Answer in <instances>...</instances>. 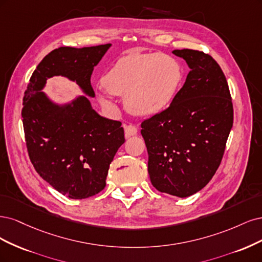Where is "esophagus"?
Returning a JSON list of instances; mask_svg holds the SVG:
<instances>
[{"label": "esophagus", "instance_id": "34e87169", "mask_svg": "<svg viewBox=\"0 0 262 262\" xmlns=\"http://www.w3.org/2000/svg\"><path fill=\"white\" fill-rule=\"evenodd\" d=\"M124 130H125V137L129 138L132 136H135L137 134V127L134 126L133 124H125L124 125Z\"/></svg>", "mask_w": 262, "mask_h": 262}]
</instances>
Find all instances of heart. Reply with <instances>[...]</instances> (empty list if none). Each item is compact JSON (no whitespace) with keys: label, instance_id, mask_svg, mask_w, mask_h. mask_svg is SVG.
I'll use <instances>...</instances> for the list:
<instances>
[{"label":"heart","instance_id":"b5f03b06","mask_svg":"<svg viewBox=\"0 0 262 262\" xmlns=\"http://www.w3.org/2000/svg\"><path fill=\"white\" fill-rule=\"evenodd\" d=\"M182 79L179 62L167 55L151 53L120 58L104 75L102 83L111 94L125 95L129 112L155 115L172 103Z\"/></svg>","mask_w":262,"mask_h":262}]
</instances>
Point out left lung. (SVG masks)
<instances>
[{
    "label": "left lung",
    "instance_id": "8db88e82",
    "mask_svg": "<svg viewBox=\"0 0 262 262\" xmlns=\"http://www.w3.org/2000/svg\"><path fill=\"white\" fill-rule=\"evenodd\" d=\"M190 72L172 103L141 123L148 172L161 192L188 197L204 188L220 166L233 126L229 85L213 57L174 50Z\"/></svg>",
    "mask_w": 262,
    "mask_h": 262
}]
</instances>
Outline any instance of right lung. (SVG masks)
I'll use <instances>...</instances> for the list:
<instances>
[{"mask_svg": "<svg viewBox=\"0 0 262 262\" xmlns=\"http://www.w3.org/2000/svg\"><path fill=\"white\" fill-rule=\"evenodd\" d=\"M111 43L61 47L43 57L23 99V125L29 159L37 173L58 192L85 199L105 187L116 151L125 141L122 123L100 116L86 97L60 106L40 90L52 76L76 81L94 97L90 78Z\"/></svg>", "mask_w": 262, "mask_h": 262, "instance_id": "add662e5", "label": "right lung"}]
</instances>
